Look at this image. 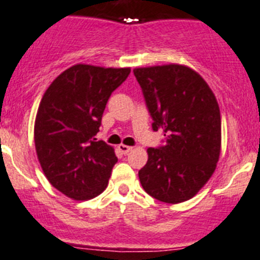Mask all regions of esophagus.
<instances>
[{
    "label": "esophagus",
    "mask_w": 260,
    "mask_h": 260,
    "mask_svg": "<svg viewBox=\"0 0 260 260\" xmlns=\"http://www.w3.org/2000/svg\"><path fill=\"white\" fill-rule=\"evenodd\" d=\"M119 150L121 151V154H128L132 150V146H128V145H119Z\"/></svg>",
    "instance_id": "esophagus-1"
}]
</instances>
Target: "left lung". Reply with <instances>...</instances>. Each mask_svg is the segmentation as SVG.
<instances>
[{"label": "left lung", "instance_id": "left-lung-1", "mask_svg": "<svg viewBox=\"0 0 260 260\" xmlns=\"http://www.w3.org/2000/svg\"><path fill=\"white\" fill-rule=\"evenodd\" d=\"M153 131L165 145L147 149L139 171L149 196L166 203L190 200L209 181L220 155V110L214 93L191 69L180 64L135 69Z\"/></svg>", "mask_w": 260, "mask_h": 260}]
</instances>
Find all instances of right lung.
<instances>
[{"mask_svg": "<svg viewBox=\"0 0 260 260\" xmlns=\"http://www.w3.org/2000/svg\"><path fill=\"white\" fill-rule=\"evenodd\" d=\"M131 69L76 64L50 84L37 110L35 146L51 185L72 200L97 197L106 189L114 149L94 136L110 95Z\"/></svg>", "mask_w": 260, "mask_h": 260, "instance_id": "right-lung-1", "label": "right lung"}]
</instances>
